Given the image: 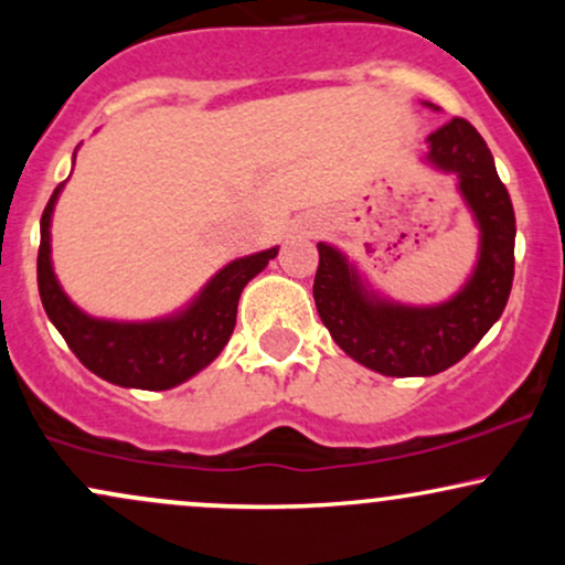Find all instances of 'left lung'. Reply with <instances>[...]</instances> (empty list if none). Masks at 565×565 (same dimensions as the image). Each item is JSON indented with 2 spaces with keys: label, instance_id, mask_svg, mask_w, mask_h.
<instances>
[{
  "label": "left lung",
  "instance_id": "left-lung-1",
  "mask_svg": "<svg viewBox=\"0 0 565 565\" xmlns=\"http://www.w3.org/2000/svg\"><path fill=\"white\" fill-rule=\"evenodd\" d=\"M427 140V159L457 172L481 225V260L468 287L438 308L382 302L366 295L340 252L319 244L313 300L323 327L350 359L387 377H430L462 361L502 316L515 276V212L481 132L454 116Z\"/></svg>",
  "mask_w": 565,
  "mask_h": 565
}]
</instances>
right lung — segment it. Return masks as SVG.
Returning <instances> with one entry per match:
<instances>
[{
	"label": "right lung",
	"instance_id": "right-lung-1",
	"mask_svg": "<svg viewBox=\"0 0 565 565\" xmlns=\"http://www.w3.org/2000/svg\"><path fill=\"white\" fill-rule=\"evenodd\" d=\"M57 191L61 185L42 212L36 281L44 313L63 334L71 353L97 377L140 391H167L215 361L236 327V308L244 287L274 260L278 249L257 252L225 265L178 319L153 323L95 321L68 302L50 265V215Z\"/></svg>",
	"mask_w": 565,
	"mask_h": 565
}]
</instances>
